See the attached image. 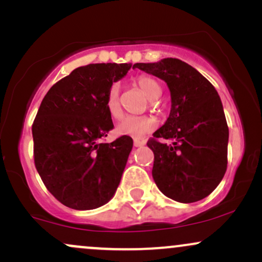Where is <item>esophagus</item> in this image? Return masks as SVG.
<instances>
[{"mask_svg": "<svg viewBox=\"0 0 262 262\" xmlns=\"http://www.w3.org/2000/svg\"><path fill=\"white\" fill-rule=\"evenodd\" d=\"M145 140H141V139H134V146L135 147H141L145 145Z\"/></svg>", "mask_w": 262, "mask_h": 262, "instance_id": "34e87169", "label": "esophagus"}]
</instances>
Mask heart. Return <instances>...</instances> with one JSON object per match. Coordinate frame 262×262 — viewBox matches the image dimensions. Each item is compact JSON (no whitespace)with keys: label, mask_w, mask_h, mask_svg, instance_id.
I'll list each match as a JSON object with an SVG mask.
<instances>
[{"label":"heart","mask_w":262,"mask_h":262,"mask_svg":"<svg viewBox=\"0 0 262 262\" xmlns=\"http://www.w3.org/2000/svg\"><path fill=\"white\" fill-rule=\"evenodd\" d=\"M137 85L142 93L145 94L148 99L156 100L161 96L162 89L160 84L155 79L149 76L142 75L137 79ZM105 108L107 114L113 119H119L121 116V104H120V84L114 83L108 88L106 96H105ZM156 121L155 119L149 116H131L126 115L120 120L116 126V132L123 136H132V137H141L143 135L148 134L152 130H155Z\"/></svg>","instance_id":"1"}]
</instances>
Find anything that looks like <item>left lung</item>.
<instances>
[{"mask_svg":"<svg viewBox=\"0 0 262 262\" xmlns=\"http://www.w3.org/2000/svg\"><path fill=\"white\" fill-rule=\"evenodd\" d=\"M134 68L162 79L170 92L168 119L147 142L155 155V183L176 202L201 201L218 187L228 164L229 128L218 92L198 70L176 58Z\"/></svg>","mask_w":262,"mask_h":262,"instance_id":"8db88e82","label":"left lung"}]
</instances>
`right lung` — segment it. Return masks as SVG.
<instances>
[{
	"mask_svg": "<svg viewBox=\"0 0 262 262\" xmlns=\"http://www.w3.org/2000/svg\"><path fill=\"white\" fill-rule=\"evenodd\" d=\"M130 68L127 63L79 67L42 100L32 126L34 164L47 189L72 209L106 204L121 181L134 141L101 139L114 127L105 96Z\"/></svg>",
	"mask_w": 262,
	"mask_h": 262,
	"instance_id": "1",
	"label": "right lung"
}]
</instances>
